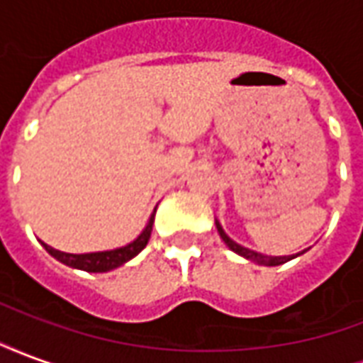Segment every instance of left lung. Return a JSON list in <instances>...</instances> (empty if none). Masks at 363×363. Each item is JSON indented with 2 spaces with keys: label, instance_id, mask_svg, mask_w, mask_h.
Here are the masks:
<instances>
[{
  "label": "left lung",
  "instance_id": "left-lung-1",
  "mask_svg": "<svg viewBox=\"0 0 363 363\" xmlns=\"http://www.w3.org/2000/svg\"><path fill=\"white\" fill-rule=\"evenodd\" d=\"M218 231H220L221 239L225 241V245H228L231 251H235L237 255H241V257L252 260V262H257V264H264V267H278V264H284V262H288V260L294 259V257H267V255H260V252L249 251V249H245V247H241V245L233 243V241L223 233V229L220 228V223H218Z\"/></svg>",
  "mask_w": 363,
  "mask_h": 363
}]
</instances>
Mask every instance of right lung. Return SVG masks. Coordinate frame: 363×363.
Masks as SVG:
<instances>
[{
	"mask_svg": "<svg viewBox=\"0 0 363 363\" xmlns=\"http://www.w3.org/2000/svg\"><path fill=\"white\" fill-rule=\"evenodd\" d=\"M151 228H153V216H151L147 228L143 229L142 235L138 237L134 243L126 245V247H120V249H114V251L69 255V252L56 251V249H52L48 245H43L44 249L50 252L54 259L60 260V262H64L67 267L79 268V270H85V272H108V270H114V268L122 267L124 262H128L130 259H134L138 252L143 251V247L150 241Z\"/></svg>",
	"mask_w": 363,
	"mask_h": 363,
	"instance_id": "right-lung-1",
	"label": "right lung"
}]
</instances>
